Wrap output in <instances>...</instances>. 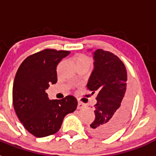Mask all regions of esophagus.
I'll return each mask as SVG.
<instances>
[{"label":"esophagus","instance_id":"esophagus-1","mask_svg":"<svg viewBox=\"0 0 156 156\" xmlns=\"http://www.w3.org/2000/svg\"><path fill=\"white\" fill-rule=\"evenodd\" d=\"M84 107V104L82 102H78V105H77V108L78 109H81V108H83Z\"/></svg>","mask_w":156,"mask_h":156}]
</instances>
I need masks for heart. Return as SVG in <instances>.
I'll return each instance as SVG.
<instances>
[{"label":"heart","mask_w":156,"mask_h":156,"mask_svg":"<svg viewBox=\"0 0 156 156\" xmlns=\"http://www.w3.org/2000/svg\"><path fill=\"white\" fill-rule=\"evenodd\" d=\"M74 62H75L76 66H78L83 64L90 65V60L89 57H87V56L83 55V54H79V55H77L74 57Z\"/></svg>","instance_id":"obj_1"}]
</instances>
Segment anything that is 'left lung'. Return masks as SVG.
Returning <instances> with one entry per match:
<instances>
[{"label":"left lung","mask_w":156,"mask_h":156,"mask_svg":"<svg viewBox=\"0 0 156 156\" xmlns=\"http://www.w3.org/2000/svg\"><path fill=\"white\" fill-rule=\"evenodd\" d=\"M94 70L87 84L97 93L95 119L88 128L91 135L108 137L127 119L132 107L133 90L127 83L126 67L112 52L98 49L94 52Z\"/></svg>","instance_id":"1"}]
</instances>
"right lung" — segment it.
Returning a JSON list of instances; mask_svg holds the SVG:
<instances>
[{"label":"right lung","mask_w":156,"mask_h":156,"mask_svg":"<svg viewBox=\"0 0 156 156\" xmlns=\"http://www.w3.org/2000/svg\"><path fill=\"white\" fill-rule=\"evenodd\" d=\"M69 53L44 49L27 57L16 73L12 89L14 108L24 127L35 137L57 133L64 117L76 108L73 96L49 100L46 93L50 84L57 83L58 64Z\"/></svg>","instance_id":"right-lung-1"}]
</instances>
